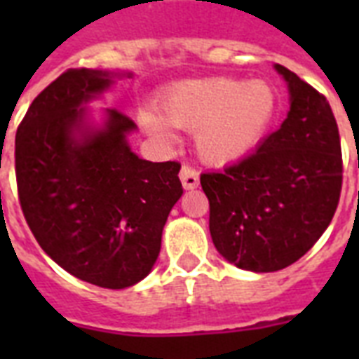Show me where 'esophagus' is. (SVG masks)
<instances>
[{
	"instance_id": "34e87169",
	"label": "esophagus",
	"mask_w": 359,
	"mask_h": 359,
	"mask_svg": "<svg viewBox=\"0 0 359 359\" xmlns=\"http://www.w3.org/2000/svg\"><path fill=\"white\" fill-rule=\"evenodd\" d=\"M179 177L186 190H194L199 184V171L196 168H191V165H182Z\"/></svg>"
}]
</instances>
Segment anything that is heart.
Listing matches in <instances>:
<instances>
[{
    "instance_id": "obj_1",
    "label": "heart",
    "mask_w": 359,
    "mask_h": 359,
    "mask_svg": "<svg viewBox=\"0 0 359 359\" xmlns=\"http://www.w3.org/2000/svg\"><path fill=\"white\" fill-rule=\"evenodd\" d=\"M163 117L173 126L196 132L199 156L225 163L244 156L264 134L273 114V93L264 81L208 78L182 81L162 98ZM141 124L160 137H169V124L152 111Z\"/></svg>"
}]
</instances>
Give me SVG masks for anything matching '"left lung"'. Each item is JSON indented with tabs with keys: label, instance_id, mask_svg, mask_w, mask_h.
<instances>
[{
	"label": "left lung",
	"instance_id": "8db88e82",
	"mask_svg": "<svg viewBox=\"0 0 359 359\" xmlns=\"http://www.w3.org/2000/svg\"><path fill=\"white\" fill-rule=\"evenodd\" d=\"M276 70L289 86L287 119L251 154L201 175L216 250L251 272H276L306 255L334 218L343 184L328 100L283 65Z\"/></svg>",
	"mask_w": 359,
	"mask_h": 359
}]
</instances>
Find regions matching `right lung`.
<instances>
[{
  "label": "right lung",
  "mask_w": 359,
  "mask_h": 359,
  "mask_svg": "<svg viewBox=\"0 0 359 359\" xmlns=\"http://www.w3.org/2000/svg\"><path fill=\"white\" fill-rule=\"evenodd\" d=\"M115 76L63 72L31 102L14 141L20 207L33 236L59 266L104 289L132 287L151 272L182 196L179 162L130 151L128 115L108 109L102 128L86 126L83 104Z\"/></svg>",
  "instance_id": "add662e5"
}]
</instances>
